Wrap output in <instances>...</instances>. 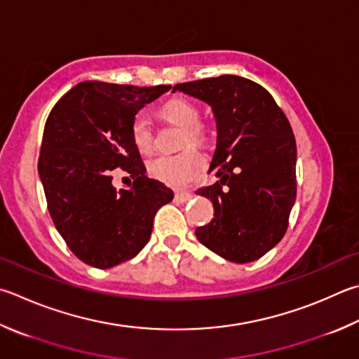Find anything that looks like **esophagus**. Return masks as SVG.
Listing matches in <instances>:
<instances>
[{
	"label": "esophagus",
	"instance_id": "esophagus-1",
	"mask_svg": "<svg viewBox=\"0 0 359 359\" xmlns=\"http://www.w3.org/2000/svg\"><path fill=\"white\" fill-rule=\"evenodd\" d=\"M190 198H191V193H188V191H175L174 202H177V204H184V202L190 201Z\"/></svg>",
	"mask_w": 359,
	"mask_h": 359
}]
</instances>
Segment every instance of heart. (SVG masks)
Segmentation results:
<instances>
[{"instance_id": "1", "label": "heart", "mask_w": 359, "mask_h": 359, "mask_svg": "<svg viewBox=\"0 0 359 359\" xmlns=\"http://www.w3.org/2000/svg\"><path fill=\"white\" fill-rule=\"evenodd\" d=\"M160 116L172 123H177L184 132L180 133V147L204 146L210 138L208 128L202 123L199 108L184 97L168 100L160 108ZM130 138L136 151L151 154L154 149V127L146 113H136L130 122ZM205 169V160L194 149H185L174 155H158L149 161L147 171L154 179L172 188H184L201 177Z\"/></svg>"}]
</instances>
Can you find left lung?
Here are the masks:
<instances>
[{
  "label": "left lung",
  "instance_id": "8db88e82",
  "mask_svg": "<svg viewBox=\"0 0 359 359\" xmlns=\"http://www.w3.org/2000/svg\"><path fill=\"white\" fill-rule=\"evenodd\" d=\"M172 90L208 103L217 121L208 172L219 180L196 191L212 201L215 218L194 233L231 262L262 257L284 237L297 198V142L287 117L269 90L243 76L204 78Z\"/></svg>",
  "mask_w": 359,
  "mask_h": 359
}]
</instances>
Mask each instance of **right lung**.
<instances>
[{
    "instance_id": "obj_1",
    "label": "right lung",
    "mask_w": 359,
    "mask_h": 359,
    "mask_svg": "<svg viewBox=\"0 0 359 359\" xmlns=\"http://www.w3.org/2000/svg\"><path fill=\"white\" fill-rule=\"evenodd\" d=\"M169 89L83 81L48 114L39 175L57 232L84 264L105 270L135 257L151 238L155 213L174 198L147 177L130 138L133 116ZM116 167L135 179L130 191L112 187Z\"/></svg>"
}]
</instances>
